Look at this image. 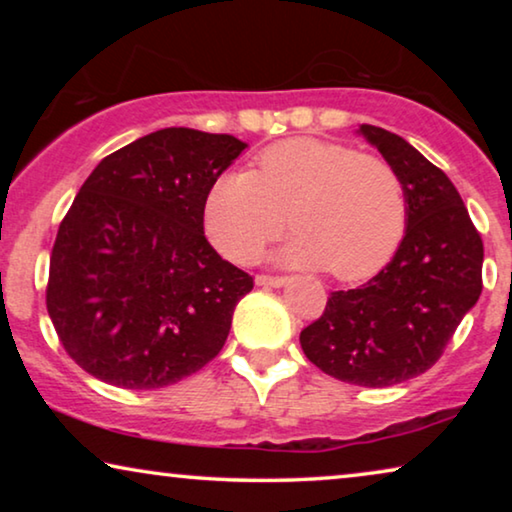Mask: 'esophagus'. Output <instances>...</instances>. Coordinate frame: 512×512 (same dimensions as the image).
Segmentation results:
<instances>
[{
  "mask_svg": "<svg viewBox=\"0 0 512 512\" xmlns=\"http://www.w3.org/2000/svg\"><path fill=\"white\" fill-rule=\"evenodd\" d=\"M256 284L258 286H265V289H279V286L286 284V277H279V275H258L256 277Z\"/></svg>",
  "mask_w": 512,
  "mask_h": 512,
  "instance_id": "obj_1",
  "label": "esophagus"
}]
</instances>
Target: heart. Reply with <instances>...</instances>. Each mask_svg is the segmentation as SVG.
I'll return each mask as SVG.
<instances>
[{"instance_id": "obj_1", "label": "heart", "mask_w": 512, "mask_h": 512, "mask_svg": "<svg viewBox=\"0 0 512 512\" xmlns=\"http://www.w3.org/2000/svg\"><path fill=\"white\" fill-rule=\"evenodd\" d=\"M289 223L279 263L328 268L354 282L389 263L408 223L401 174L352 146L296 137L272 144L251 172L221 174L205 198V230L235 263H251Z\"/></svg>"}]
</instances>
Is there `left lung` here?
Returning a JSON list of instances; mask_svg holds the SVG:
<instances>
[{"label":"left lung","mask_w":512,"mask_h":512,"mask_svg":"<svg viewBox=\"0 0 512 512\" xmlns=\"http://www.w3.org/2000/svg\"><path fill=\"white\" fill-rule=\"evenodd\" d=\"M401 174L408 223L396 254L359 289L333 291L317 321L300 331L307 359L335 380L391 387L422 375L482 291V249L447 174L394 132L361 125Z\"/></svg>","instance_id":"1"}]
</instances>
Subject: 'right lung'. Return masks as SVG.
<instances>
[{
  "label": "right lung",
  "instance_id": "1",
  "mask_svg": "<svg viewBox=\"0 0 512 512\" xmlns=\"http://www.w3.org/2000/svg\"><path fill=\"white\" fill-rule=\"evenodd\" d=\"M247 149L165 128L102 160L58 228L46 307L74 363L121 389H160L226 345L254 277L205 237L214 179Z\"/></svg>",
  "mask_w": 512,
  "mask_h": 512
}]
</instances>
